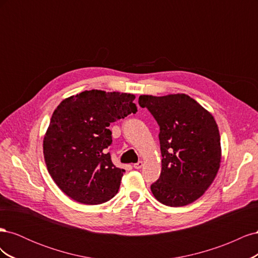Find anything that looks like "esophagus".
I'll return each mask as SVG.
<instances>
[{
	"mask_svg": "<svg viewBox=\"0 0 258 258\" xmlns=\"http://www.w3.org/2000/svg\"><path fill=\"white\" fill-rule=\"evenodd\" d=\"M134 167H135L136 169H141V168L143 167V161H138L137 163H135Z\"/></svg>",
	"mask_w": 258,
	"mask_h": 258,
	"instance_id": "obj_1",
	"label": "esophagus"
}]
</instances>
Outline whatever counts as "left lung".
Instances as JSON below:
<instances>
[{
  "instance_id": "8db88e82",
  "label": "left lung",
  "mask_w": 258,
  "mask_h": 258,
  "mask_svg": "<svg viewBox=\"0 0 258 258\" xmlns=\"http://www.w3.org/2000/svg\"><path fill=\"white\" fill-rule=\"evenodd\" d=\"M158 122L161 173L151 185L162 205L183 207L200 198L213 183L222 159L217 123L209 111L185 93L139 97Z\"/></svg>"
}]
</instances>
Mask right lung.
Here are the masks:
<instances>
[{
	"instance_id": "1",
	"label": "right lung",
	"mask_w": 258,
	"mask_h": 258,
	"mask_svg": "<svg viewBox=\"0 0 258 258\" xmlns=\"http://www.w3.org/2000/svg\"><path fill=\"white\" fill-rule=\"evenodd\" d=\"M135 95L86 90L64 99L53 111L44 136L47 170L59 188L84 205L112 199L124 170L113 165L111 122L136 113Z\"/></svg>"
}]
</instances>
